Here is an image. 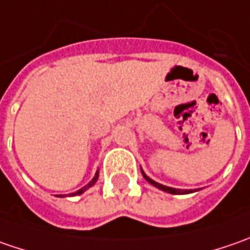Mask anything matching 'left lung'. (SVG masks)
Here are the masks:
<instances>
[{
  "mask_svg": "<svg viewBox=\"0 0 250 250\" xmlns=\"http://www.w3.org/2000/svg\"><path fill=\"white\" fill-rule=\"evenodd\" d=\"M142 169V168H140ZM142 174H143V177L145 179L151 184L153 187L159 188L161 190H164V192H167V193H171V195H187V193H192V192H196L199 189H175V188H171V187H166V185H163V184H159V182H156V181H153L151 178L147 177L145 172H143V169H142Z\"/></svg>",
  "mask_w": 250,
  "mask_h": 250,
  "instance_id": "obj_1",
  "label": "left lung"
}]
</instances>
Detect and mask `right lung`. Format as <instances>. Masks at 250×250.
I'll list each match as a JSON object with an SVG mask.
<instances>
[{
    "instance_id": "1",
    "label": "right lung",
    "mask_w": 250,
    "mask_h": 250,
    "mask_svg": "<svg viewBox=\"0 0 250 250\" xmlns=\"http://www.w3.org/2000/svg\"><path fill=\"white\" fill-rule=\"evenodd\" d=\"M97 179H99V171L96 172V175L93 177V179H91V181L89 182V184H87V185H84V187L81 188V189H79V190H76V192H73V193H69L68 196H79V195H82L83 192H86V190H87L89 188H91L93 185H94V184H96V182H97ZM57 196L63 197L62 195H57Z\"/></svg>"
}]
</instances>
